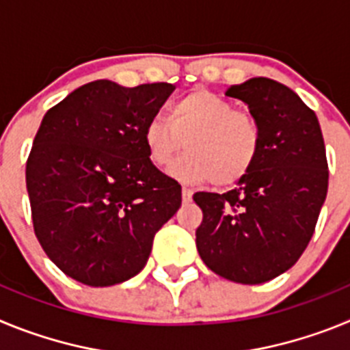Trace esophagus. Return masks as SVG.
<instances>
[{
    "label": "esophagus",
    "instance_id": "esophagus-1",
    "mask_svg": "<svg viewBox=\"0 0 350 350\" xmlns=\"http://www.w3.org/2000/svg\"><path fill=\"white\" fill-rule=\"evenodd\" d=\"M193 189H189V187H182V200H184V202H191V200H193Z\"/></svg>",
    "mask_w": 350,
    "mask_h": 350
}]
</instances>
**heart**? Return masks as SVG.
Masks as SVG:
<instances>
[{
	"label": "heart",
	"mask_w": 350,
	"mask_h": 350,
	"mask_svg": "<svg viewBox=\"0 0 350 350\" xmlns=\"http://www.w3.org/2000/svg\"><path fill=\"white\" fill-rule=\"evenodd\" d=\"M170 175L185 184L210 182L230 187L247 177L261 148V129L252 113L210 91H194L175 101L168 122L148 120L144 145L154 166L165 168L182 148Z\"/></svg>",
	"instance_id": "heart-1"
}]
</instances>
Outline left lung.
Segmentation results:
<instances>
[{
	"label": "left lung",
	"instance_id": "8db88e82",
	"mask_svg": "<svg viewBox=\"0 0 350 350\" xmlns=\"http://www.w3.org/2000/svg\"><path fill=\"white\" fill-rule=\"evenodd\" d=\"M261 129L250 173L224 194L196 193L203 210L196 247L224 279L262 284L307 249L327 193V161L317 116L295 91L265 77L231 85Z\"/></svg>",
	"mask_w": 350,
	"mask_h": 350
}]
</instances>
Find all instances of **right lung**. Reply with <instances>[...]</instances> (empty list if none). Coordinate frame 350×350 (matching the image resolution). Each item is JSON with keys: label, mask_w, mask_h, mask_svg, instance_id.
<instances>
[{"label": "right lung", "mask_w": 350, "mask_h": 350, "mask_svg": "<svg viewBox=\"0 0 350 350\" xmlns=\"http://www.w3.org/2000/svg\"><path fill=\"white\" fill-rule=\"evenodd\" d=\"M166 82L94 80L52 107L26 165L35 234L61 271L92 287L144 270L182 187L150 163L144 129L172 94Z\"/></svg>", "instance_id": "right-lung-1"}]
</instances>
